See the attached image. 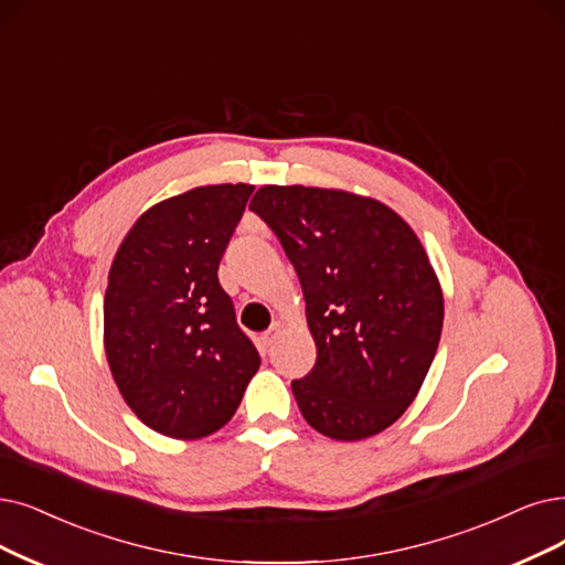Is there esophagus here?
Segmentation results:
<instances>
[{"mask_svg":"<svg viewBox=\"0 0 565 565\" xmlns=\"http://www.w3.org/2000/svg\"><path fill=\"white\" fill-rule=\"evenodd\" d=\"M280 329H282V324H280V322H274V324H270V329H268V331H264V335H262L264 345L276 343V338L280 335Z\"/></svg>","mask_w":565,"mask_h":565,"instance_id":"1","label":"esophagus"}]
</instances>
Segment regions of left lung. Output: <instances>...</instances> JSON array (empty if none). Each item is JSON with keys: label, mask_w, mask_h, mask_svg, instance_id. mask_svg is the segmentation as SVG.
<instances>
[{"label": "left lung", "mask_w": 565, "mask_h": 565, "mask_svg": "<svg viewBox=\"0 0 565 565\" xmlns=\"http://www.w3.org/2000/svg\"><path fill=\"white\" fill-rule=\"evenodd\" d=\"M295 266L312 371L291 380L303 419L333 440L385 431L415 401L443 331V291L415 232L375 199L264 185L250 201Z\"/></svg>", "instance_id": "1"}]
</instances>
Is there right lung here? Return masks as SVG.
<instances>
[{"label":"right lung","instance_id":"obj_1","mask_svg":"<svg viewBox=\"0 0 565 565\" xmlns=\"http://www.w3.org/2000/svg\"><path fill=\"white\" fill-rule=\"evenodd\" d=\"M253 190L206 185L152 206L108 270V366L129 408L162 436L194 440L217 431L259 369V352L217 280Z\"/></svg>","mask_w":565,"mask_h":565}]
</instances>
